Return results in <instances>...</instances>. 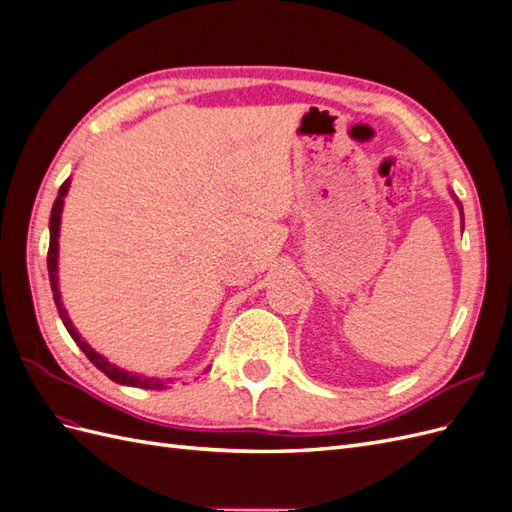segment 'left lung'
Here are the masks:
<instances>
[{
  "label": "left lung",
  "instance_id": "1",
  "mask_svg": "<svg viewBox=\"0 0 512 512\" xmlns=\"http://www.w3.org/2000/svg\"><path fill=\"white\" fill-rule=\"evenodd\" d=\"M451 196L455 198V203H457V209H459V215H461V230H463V205L459 203V200H457V196L451 192Z\"/></svg>",
  "mask_w": 512,
  "mask_h": 512
}]
</instances>
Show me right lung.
Returning a JSON list of instances; mask_svg holds the SVG:
<instances>
[{
	"mask_svg": "<svg viewBox=\"0 0 512 512\" xmlns=\"http://www.w3.org/2000/svg\"><path fill=\"white\" fill-rule=\"evenodd\" d=\"M70 177L61 183V188L57 192V198L53 203V209H51V220H49V230H51V241H49V256H46V265H49V280H51V290H53V299H55V305H57V312H59V318L61 322H64V327L68 329L70 337L76 342V346H79L87 359L94 363L104 376L111 378L113 382L117 384H126V386H136V389H153V391H162V389H168V382H173V378L168 380H162V378H149V376H143V374H132V371H126L121 369L117 365H113L111 361H106V356H102L100 352H96L94 348H91L85 339L81 337V333L76 331L72 327V320L68 318V312L64 303H61V292H59V228H61V211H64V198L70 190ZM209 369V367H207Z\"/></svg>",
	"mask_w": 512,
	"mask_h": 512,
	"instance_id": "add662e5",
	"label": "right lung"
}]
</instances>
